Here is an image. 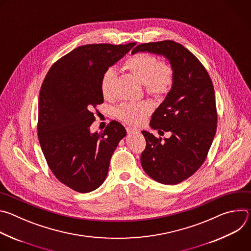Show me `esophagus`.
<instances>
[{
	"label": "esophagus",
	"mask_w": 251,
	"mask_h": 251,
	"mask_svg": "<svg viewBox=\"0 0 251 251\" xmlns=\"http://www.w3.org/2000/svg\"><path fill=\"white\" fill-rule=\"evenodd\" d=\"M127 133L130 135V134H134V133H139V131H138L137 129H134V128L128 127V128H127Z\"/></svg>",
	"instance_id": "1"
}]
</instances>
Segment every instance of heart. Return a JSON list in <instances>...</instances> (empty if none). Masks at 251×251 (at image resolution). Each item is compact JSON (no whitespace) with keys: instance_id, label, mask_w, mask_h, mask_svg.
<instances>
[{"instance_id":"1","label":"heart","mask_w":251,"mask_h":251,"mask_svg":"<svg viewBox=\"0 0 251 251\" xmlns=\"http://www.w3.org/2000/svg\"><path fill=\"white\" fill-rule=\"evenodd\" d=\"M125 66L141 81L144 83L146 91L153 95L166 93L173 83V69L169 63L158 59L149 53H138L129 57ZM116 73L113 68H108L103 74L100 88L103 96L111 94ZM152 110L149 101L124 102L116 109L119 119L130 125H137L143 121Z\"/></svg>"}]
</instances>
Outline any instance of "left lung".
Here are the masks:
<instances>
[{
    "instance_id": "obj_1",
    "label": "left lung",
    "mask_w": 251,
    "mask_h": 251,
    "mask_svg": "<svg viewBox=\"0 0 251 251\" xmlns=\"http://www.w3.org/2000/svg\"><path fill=\"white\" fill-rule=\"evenodd\" d=\"M137 52L163 55L173 69L171 90L150 121L152 129L170 132L171 137L162 142V138L142 131L146 149L141 155V165L156 182L176 185L200 169L216 135L213 85L200 60L176 42L142 44L132 50V54Z\"/></svg>"
}]
</instances>
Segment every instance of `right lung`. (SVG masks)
Wrapping results in <instances>:
<instances>
[{"mask_svg": "<svg viewBox=\"0 0 251 251\" xmlns=\"http://www.w3.org/2000/svg\"><path fill=\"white\" fill-rule=\"evenodd\" d=\"M136 44L76 48L49 70L39 98V141L57 180L79 193L99 188L126 130L111 121L102 133L90 131L92 110L103 103L101 77Z\"/></svg>", "mask_w": 251, "mask_h": 251, "instance_id": "right-lung-1", "label": "right lung"}]
</instances>
